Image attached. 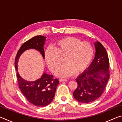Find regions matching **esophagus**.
Here are the masks:
<instances>
[{
	"label": "esophagus",
	"instance_id": "esophagus-1",
	"mask_svg": "<svg viewBox=\"0 0 122 122\" xmlns=\"http://www.w3.org/2000/svg\"><path fill=\"white\" fill-rule=\"evenodd\" d=\"M59 81L60 82H66L67 81V80L65 79V78H60Z\"/></svg>",
	"mask_w": 122,
	"mask_h": 122
}]
</instances>
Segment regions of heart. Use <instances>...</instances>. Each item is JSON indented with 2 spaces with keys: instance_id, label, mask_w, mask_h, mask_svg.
Wrapping results in <instances>:
<instances>
[{
  "instance_id": "heart-1",
  "label": "heart",
  "mask_w": 122,
  "mask_h": 122,
  "mask_svg": "<svg viewBox=\"0 0 122 122\" xmlns=\"http://www.w3.org/2000/svg\"><path fill=\"white\" fill-rule=\"evenodd\" d=\"M65 55L62 65L56 75L68 77L76 73H80L87 68L92 61L93 48L88 42H81L74 37H67L57 41L54 48L48 47L45 51V60L49 69L55 73L61 60L60 56Z\"/></svg>"
}]
</instances>
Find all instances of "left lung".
Returning a JSON list of instances; mask_svg holds the SVG:
<instances>
[{
  "label": "left lung",
  "instance_id": "obj_1",
  "mask_svg": "<svg viewBox=\"0 0 122 122\" xmlns=\"http://www.w3.org/2000/svg\"><path fill=\"white\" fill-rule=\"evenodd\" d=\"M94 60L86 70L76 79L77 87L73 96L78 102H92L102 95L110 77L109 61L106 48L100 42L94 43Z\"/></svg>",
  "mask_w": 122,
  "mask_h": 122
}]
</instances>
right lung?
I'll use <instances>...</instances> for the list:
<instances>
[{"mask_svg": "<svg viewBox=\"0 0 122 122\" xmlns=\"http://www.w3.org/2000/svg\"><path fill=\"white\" fill-rule=\"evenodd\" d=\"M46 37L38 36L23 44L18 51L15 59V68L18 71V62L20 56L25 51L34 49L40 51L45 59L44 46ZM16 77L20 90L29 102L35 106L44 107L50 104L55 96V91L59 82L53 76L44 73L41 77L36 81H28L23 79L17 72Z\"/></svg>", "mask_w": 122, "mask_h": 122, "instance_id": "obj_1", "label": "right lung"}]
</instances>
